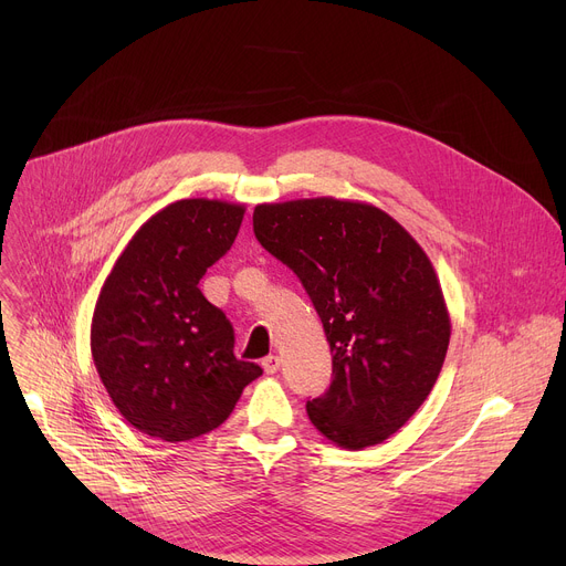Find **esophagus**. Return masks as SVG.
I'll return each instance as SVG.
<instances>
[{"label": "esophagus", "instance_id": "esophagus-1", "mask_svg": "<svg viewBox=\"0 0 566 566\" xmlns=\"http://www.w3.org/2000/svg\"><path fill=\"white\" fill-rule=\"evenodd\" d=\"M262 367H264L266 374H277V369H280V358H277V356H266V358L262 360Z\"/></svg>", "mask_w": 566, "mask_h": 566}]
</instances>
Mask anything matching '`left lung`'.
I'll use <instances>...</instances> for the list:
<instances>
[{"label": "left lung", "mask_w": 566, "mask_h": 566, "mask_svg": "<svg viewBox=\"0 0 566 566\" xmlns=\"http://www.w3.org/2000/svg\"><path fill=\"white\" fill-rule=\"evenodd\" d=\"M253 230L300 277L334 354L329 389L306 400L311 423L347 450L382 443L423 406L450 343L426 251L385 210L334 197L260 203Z\"/></svg>", "instance_id": "left-lung-1"}]
</instances>
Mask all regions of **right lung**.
I'll list each match as a JSON object with an SVG mask.
<instances>
[{"label":"right lung","instance_id":"right-lung-1","mask_svg":"<svg viewBox=\"0 0 566 566\" xmlns=\"http://www.w3.org/2000/svg\"><path fill=\"white\" fill-rule=\"evenodd\" d=\"M247 208L181 199L151 214L107 275L92 317L96 371L129 426L179 443L219 428L255 363L237 360L234 332L199 280L223 258Z\"/></svg>","mask_w":566,"mask_h":566}]
</instances>
